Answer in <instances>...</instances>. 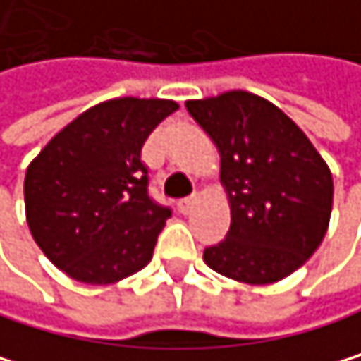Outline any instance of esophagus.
<instances>
[{
    "mask_svg": "<svg viewBox=\"0 0 361 361\" xmlns=\"http://www.w3.org/2000/svg\"><path fill=\"white\" fill-rule=\"evenodd\" d=\"M197 204H200V197H197V195H189V197H185V200L178 202V209H180V213L189 215Z\"/></svg>",
    "mask_w": 361,
    "mask_h": 361,
    "instance_id": "1",
    "label": "esophagus"
}]
</instances>
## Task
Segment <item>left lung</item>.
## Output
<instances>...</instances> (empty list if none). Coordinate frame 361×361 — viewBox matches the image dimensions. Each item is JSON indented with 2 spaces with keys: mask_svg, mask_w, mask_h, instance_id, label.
<instances>
[{
  "mask_svg": "<svg viewBox=\"0 0 361 361\" xmlns=\"http://www.w3.org/2000/svg\"><path fill=\"white\" fill-rule=\"evenodd\" d=\"M185 107L217 146L230 204V230L204 250V262L252 286L288 278L329 228L334 180L325 159L278 105L245 90Z\"/></svg>",
  "mask_w": 361,
  "mask_h": 361,
  "instance_id": "1",
  "label": "left lung"
}]
</instances>
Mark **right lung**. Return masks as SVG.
Segmentation results:
<instances>
[{"mask_svg":"<svg viewBox=\"0 0 361 361\" xmlns=\"http://www.w3.org/2000/svg\"><path fill=\"white\" fill-rule=\"evenodd\" d=\"M178 109L172 99L120 97L79 114L25 172V219L36 245L68 278L107 286L152 260L170 209L148 195L142 146Z\"/></svg>","mask_w":361,"mask_h":361,"instance_id":"obj_1","label":"right lung"}]
</instances>
